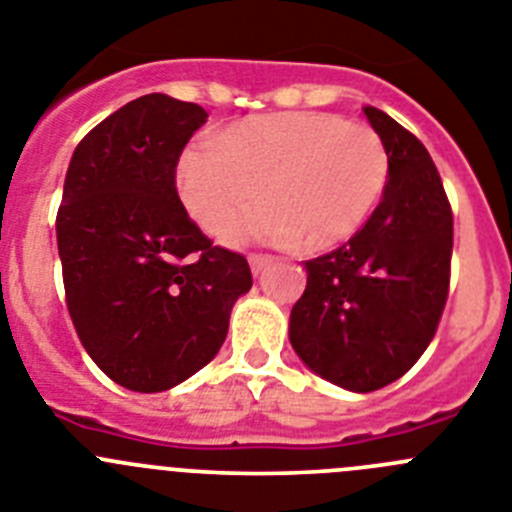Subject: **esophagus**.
<instances>
[{"mask_svg":"<svg viewBox=\"0 0 512 512\" xmlns=\"http://www.w3.org/2000/svg\"><path fill=\"white\" fill-rule=\"evenodd\" d=\"M247 260H250L252 273L257 275V273H262V270H265V267L275 260V257L273 255H250V257H247Z\"/></svg>","mask_w":512,"mask_h":512,"instance_id":"1","label":"esophagus"}]
</instances>
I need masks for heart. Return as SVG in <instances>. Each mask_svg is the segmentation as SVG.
<instances>
[{
	"instance_id": "obj_1",
	"label": "heart",
	"mask_w": 512,
	"mask_h": 512,
	"mask_svg": "<svg viewBox=\"0 0 512 512\" xmlns=\"http://www.w3.org/2000/svg\"><path fill=\"white\" fill-rule=\"evenodd\" d=\"M390 181V153L372 127L329 112H275L242 119L214 142L183 150L176 183L188 214L229 245L321 252L370 222Z\"/></svg>"
}]
</instances>
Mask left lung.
Here are the masks:
<instances>
[{
	"mask_svg": "<svg viewBox=\"0 0 512 512\" xmlns=\"http://www.w3.org/2000/svg\"><path fill=\"white\" fill-rule=\"evenodd\" d=\"M390 153V181L370 222L306 262L288 336L308 370L352 393L380 390L418 362L449 296L454 219L434 160L393 117L365 107Z\"/></svg>",
	"mask_w": 512,
	"mask_h": 512,
	"instance_id": "1",
	"label": "left lung"
}]
</instances>
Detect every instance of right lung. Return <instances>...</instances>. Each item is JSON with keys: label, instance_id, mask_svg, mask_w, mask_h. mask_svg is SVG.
<instances>
[{"label": "right lung", "instance_id": "obj_1", "mask_svg": "<svg viewBox=\"0 0 512 512\" xmlns=\"http://www.w3.org/2000/svg\"><path fill=\"white\" fill-rule=\"evenodd\" d=\"M206 117L191 101L140 96L78 142L63 183L68 313L99 370L135 393L209 365L252 288L245 257L211 245L178 199V158Z\"/></svg>", "mask_w": 512, "mask_h": 512}]
</instances>
